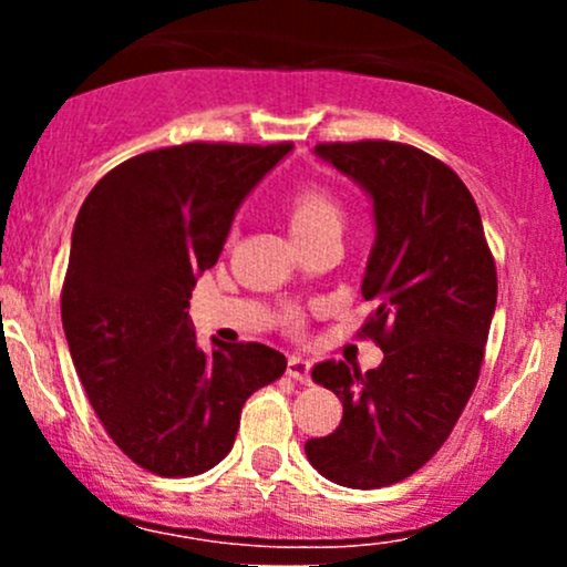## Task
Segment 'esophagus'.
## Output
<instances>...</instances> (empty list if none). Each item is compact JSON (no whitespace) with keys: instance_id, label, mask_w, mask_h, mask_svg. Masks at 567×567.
I'll return each mask as SVG.
<instances>
[{"instance_id":"esophagus-1","label":"esophagus","mask_w":567,"mask_h":567,"mask_svg":"<svg viewBox=\"0 0 567 567\" xmlns=\"http://www.w3.org/2000/svg\"><path fill=\"white\" fill-rule=\"evenodd\" d=\"M288 375L298 383H309L311 381L309 362L301 360V357H290V360H288Z\"/></svg>"}]
</instances>
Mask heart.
<instances>
[{"label": "heart", "mask_w": 567, "mask_h": 567, "mask_svg": "<svg viewBox=\"0 0 567 567\" xmlns=\"http://www.w3.org/2000/svg\"><path fill=\"white\" fill-rule=\"evenodd\" d=\"M288 218L292 237L301 243V239L315 237V234L320 231L341 229L343 207L330 188H324L320 184H306L292 194Z\"/></svg>", "instance_id": "obj_1"}]
</instances>
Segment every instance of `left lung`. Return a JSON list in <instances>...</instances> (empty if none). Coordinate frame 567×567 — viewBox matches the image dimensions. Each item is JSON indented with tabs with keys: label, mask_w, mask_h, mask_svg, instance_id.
I'll return each instance as SVG.
<instances>
[{
	"label": "left lung",
	"mask_w": 567,
	"mask_h": 567,
	"mask_svg": "<svg viewBox=\"0 0 567 567\" xmlns=\"http://www.w3.org/2000/svg\"><path fill=\"white\" fill-rule=\"evenodd\" d=\"M315 152L373 197L362 279L373 311L360 338L381 347L383 362L368 373L336 360L311 368L343 402V419L306 442V458L330 483L373 491L419 472L464 413L496 309V261L470 188L445 162L396 141Z\"/></svg>",
	"instance_id": "1"
}]
</instances>
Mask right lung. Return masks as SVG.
Wrapping results in <instances>:
<instances>
[{
  "instance_id": "obj_1",
  "label": "right lung",
  "mask_w": 567,
  "mask_h": 567,
  "mask_svg": "<svg viewBox=\"0 0 567 567\" xmlns=\"http://www.w3.org/2000/svg\"><path fill=\"white\" fill-rule=\"evenodd\" d=\"M290 141H194L109 171L71 237L61 317L76 373L114 445L159 477H194L231 451L245 400L277 381L264 343L197 347L188 298L234 213Z\"/></svg>"
}]
</instances>
